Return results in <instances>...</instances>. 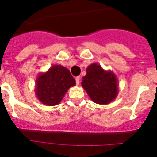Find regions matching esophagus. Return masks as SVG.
<instances>
[{
  "mask_svg": "<svg viewBox=\"0 0 157 157\" xmlns=\"http://www.w3.org/2000/svg\"><path fill=\"white\" fill-rule=\"evenodd\" d=\"M75 82H76V85H79L80 78L79 77H76L75 78Z\"/></svg>",
  "mask_w": 157,
  "mask_h": 157,
  "instance_id": "34e87169",
  "label": "esophagus"
}]
</instances>
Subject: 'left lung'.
<instances>
[{"mask_svg":"<svg viewBox=\"0 0 157 157\" xmlns=\"http://www.w3.org/2000/svg\"><path fill=\"white\" fill-rule=\"evenodd\" d=\"M118 82L114 72L105 70L100 64L94 63L86 68V75L82 77V86L94 103L108 105L119 94Z\"/></svg>","mask_w":157,"mask_h":157,"instance_id":"left-lung-1","label":"left lung"}]
</instances>
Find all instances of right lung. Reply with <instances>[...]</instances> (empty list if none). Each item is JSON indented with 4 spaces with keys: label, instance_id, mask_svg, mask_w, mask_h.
I'll use <instances>...</instances> for the list:
<instances>
[{
    "label": "right lung",
    "instance_id": "obj_1",
    "mask_svg": "<svg viewBox=\"0 0 157 157\" xmlns=\"http://www.w3.org/2000/svg\"><path fill=\"white\" fill-rule=\"evenodd\" d=\"M35 82L36 97L47 106L59 105L69 88L76 84L70 71L58 64L52 65L46 72L39 73Z\"/></svg>",
    "mask_w": 157,
    "mask_h": 157
}]
</instances>
